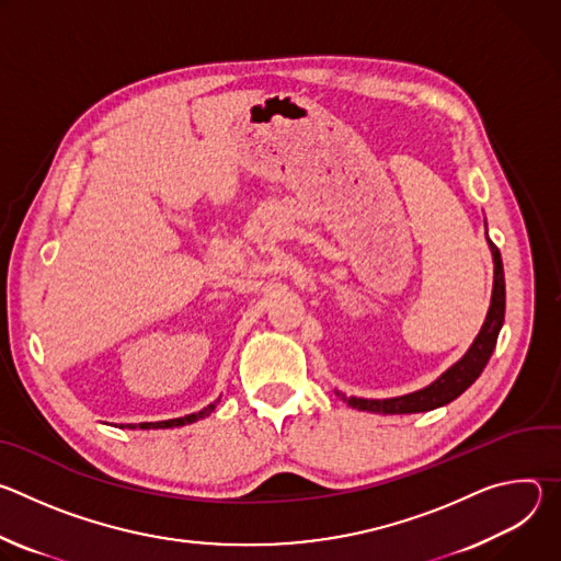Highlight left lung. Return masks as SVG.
I'll list each match as a JSON object with an SVG mask.
<instances>
[{"instance_id": "8db88e82", "label": "left lung", "mask_w": 561, "mask_h": 561, "mask_svg": "<svg viewBox=\"0 0 561 561\" xmlns=\"http://www.w3.org/2000/svg\"><path fill=\"white\" fill-rule=\"evenodd\" d=\"M486 237H489V230H486ZM489 249H491L493 264H495L493 295H491V306H489L484 324H482V329H479L477 337L472 340L470 348L453 366H448L435 381H431L428 386H424L415 392H409V394L388 397V399H366V397H346L344 392L337 390V394L351 409L381 413V415L426 413V411L450 404L453 399H457L479 375H482V370L486 368V364L495 351L497 335L504 327V312H506V282H504L502 255L491 239H489Z\"/></svg>"}]
</instances>
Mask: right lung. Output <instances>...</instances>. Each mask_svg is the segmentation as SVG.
Instances as JSON below:
<instances>
[{
  "instance_id": "right-lung-1",
  "label": "right lung",
  "mask_w": 561,
  "mask_h": 561,
  "mask_svg": "<svg viewBox=\"0 0 561 561\" xmlns=\"http://www.w3.org/2000/svg\"><path fill=\"white\" fill-rule=\"evenodd\" d=\"M219 402V399H217ZM217 402H213V404H208L206 409H202L199 413H191V415H186V417H178V420H167V422H141V424H122L119 428H141V431H150V428H175V426H186V424H193V422H197V420H204V417H208L213 411H215V407H217Z\"/></svg>"
}]
</instances>
